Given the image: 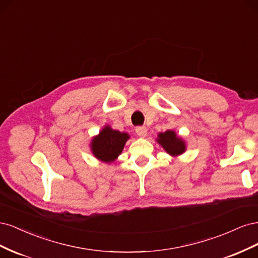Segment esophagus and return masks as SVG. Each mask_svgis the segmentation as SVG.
I'll list each match as a JSON object with an SVG mask.
<instances>
[{"mask_svg": "<svg viewBox=\"0 0 258 258\" xmlns=\"http://www.w3.org/2000/svg\"><path fill=\"white\" fill-rule=\"evenodd\" d=\"M136 132L140 138H145L147 135V129L144 126H140V127L136 128Z\"/></svg>", "mask_w": 258, "mask_h": 258, "instance_id": "esophagus-1", "label": "esophagus"}]
</instances>
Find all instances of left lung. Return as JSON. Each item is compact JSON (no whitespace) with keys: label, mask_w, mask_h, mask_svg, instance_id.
<instances>
[{"label":"left lung","mask_w":258,"mask_h":258,"mask_svg":"<svg viewBox=\"0 0 258 258\" xmlns=\"http://www.w3.org/2000/svg\"><path fill=\"white\" fill-rule=\"evenodd\" d=\"M157 142L163 147L169 155L178 156L185 152L186 145L183 140L177 137L173 130H167L158 135Z\"/></svg>","instance_id":"left-lung-1"}]
</instances>
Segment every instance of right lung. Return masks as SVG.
Listing matches in <instances>:
<instances>
[{
  "mask_svg": "<svg viewBox=\"0 0 258 258\" xmlns=\"http://www.w3.org/2000/svg\"><path fill=\"white\" fill-rule=\"evenodd\" d=\"M129 135L105 126L92 139L91 152L96 158L103 162H112L120 155Z\"/></svg>",
  "mask_w": 258,
  "mask_h": 258,
  "instance_id": "add662e5",
  "label": "right lung"
}]
</instances>
